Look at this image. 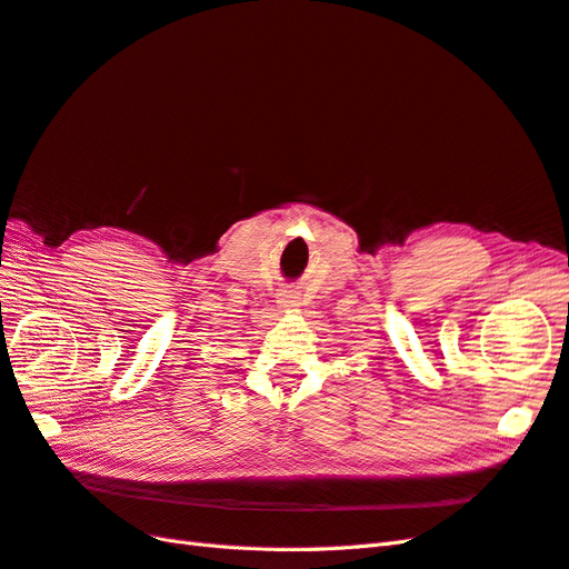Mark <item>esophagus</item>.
<instances>
[{
    "label": "esophagus",
    "instance_id": "obj_1",
    "mask_svg": "<svg viewBox=\"0 0 569 569\" xmlns=\"http://www.w3.org/2000/svg\"><path fill=\"white\" fill-rule=\"evenodd\" d=\"M300 305V296L298 290H283V293L279 296V307L281 310H293V307Z\"/></svg>",
    "mask_w": 569,
    "mask_h": 569
}]
</instances>
